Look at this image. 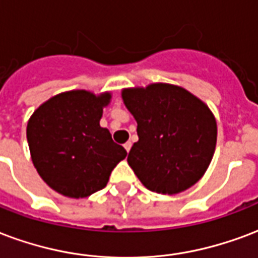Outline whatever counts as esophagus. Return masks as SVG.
<instances>
[{
    "label": "esophagus",
    "mask_w": 258,
    "mask_h": 258,
    "mask_svg": "<svg viewBox=\"0 0 258 258\" xmlns=\"http://www.w3.org/2000/svg\"><path fill=\"white\" fill-rule=\"evenodd\" d=\"M131 146H133V144H131V142H127V144H124V149L127 150V153H128L130 150H131Z\"/></svg>",
    "instance_id": "esophagus-1"
}]
</instances>
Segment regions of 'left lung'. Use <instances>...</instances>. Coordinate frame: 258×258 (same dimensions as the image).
<instances>
[{
	"mask_svg": "<svg viewBox=\"0 0 258 258\" xmlns=\"http://www.w3.org/2000/svg\"><path fill=\"white\" fill-rule=\"evenodd\" d=\"M121 98L138 124L127 161L141 183L168 196L194 186L216 149L217 124L208 105L169 83L123 89Z\"/></svg>",
	"mask_w": 258,
	"mask_h": 258,
	"instance_id": "left-lung-1",
	"label": "left lung"
}]
</instances>
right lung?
<instances>
[{"label":"right lung","instance_id":"1","mask_svg":"<svg viewBox=\"0 0 258 258\" xmlns=\"http://www.w3.org/2000/svg\"><path fill=\"white\" fill-rule=\"evenodd\" d=\"M112 94L71 90L51 97L27 123V141L37 172L61 196L85 198L106 186L125 158L123 146L100 125Z\"/></svg>","mask_w":258,"mask_h":258}]
</instances>
